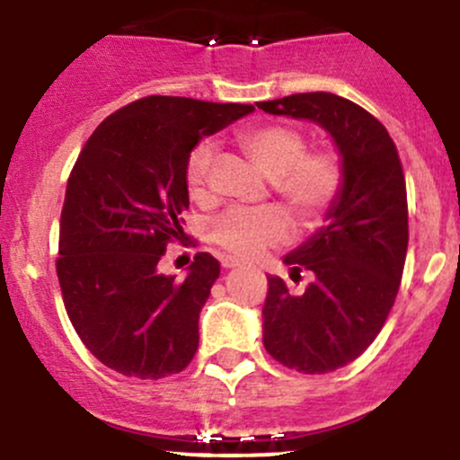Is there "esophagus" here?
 <instances>
[{"label":"esophagus","instance_id":"esophagus-1","mask_svg":"<svg viewBox=\"0 0 460 460\" xmlns=\"http://www.w3.org/2000/svg\"><path fill=\"white\" fill-rule=\"evenodd\" d=\"M222 267L235 269V267H240V262H238V260H234V258H225V260H222Z\"/></svg>","mask_w":460,"mask_h":460}]
</instances>
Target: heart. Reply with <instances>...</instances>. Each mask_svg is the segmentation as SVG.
Masks as SVG:
<instances>
[{
	"mask_svg": "<svg viewBox=\"0 0 460 460\" xmlns=\"http://www.w3.org/2000/svg\"><path fill=\"white\" fill-rule=\"evenodd\" d=\"M238 144L249 160L271 180V189L282 207L305 229H314L327 217L345 182L341 157L327 148L307 151V137L289 124H260L238 133ZM213 144L200 142L191 148L184 166V182L196 200L208 193L213 166ZM213 243L235 258H253L289 238V222L278 208L256 211L231 208L211 222Z\"/></svg>",
	"mask_w": 460,
	"mask_h": 460,
	"instance_id": "1",
	"label": "heart"
}]
</instances>
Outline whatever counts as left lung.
Here are the masks:
<instances>
[{"mask_svg":"<svg viewBox=\"0 0 460 460\" xmlns=\"http://www.w3.org/2000/svg\"><path fill=\"white\" fill-rule=\"evenodd\" d=\"M258 109L318 124L341 153L345 182L327 225L282 258L291 280H312L291 294L271 276L262 307L264 349L296 372L327 374L358 358L394 307L410 240L405 175L387 128L345 97L296 93Z\"/></svg>","mask_w":460,"mask_h":460,"instance_id":"left-lung-1","label":"left lung"}]
</instances>
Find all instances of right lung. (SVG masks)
I'll return each instance as SVG.
<instances>
[{
  "instance_id": "1",
  "label": "right lung",
  "mask_w": 460,
  "mask_h": 460,
  "mask_svg": "<svg viewBox=\"0 0 460 460\" xmlns=\"http://www.w3.org/2000/svg\"><path fill=\"white\" fill-rule=\"evenodd\" d=\"M252 111L148 95L109 115L82 148L64 196L58 278L77 336L118 374L157 380L196 356L220 262L198 253L178 280L160 260L182 235L191 148Z\"/></svg>"
}]
</instances>
